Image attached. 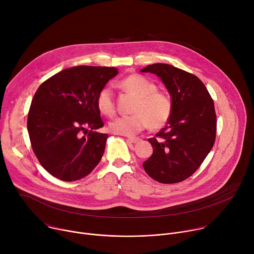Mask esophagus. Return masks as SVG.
I'll return each instance as SVG.
<instances>
[{
    "instance_id": "esophagus-1",
    "label": "esophagus",
    "mask_w": 254,
    "mask_h": 254,
    "mask_svg": "<svg viewBox=\"0 0 254 254\" xmlns=\"http://www.w3.org/2000/svg\"><path fill=\"white\" fill-rule=\"evenodd\" d=\"M127 140H128L129 142L135 143V142H137V141L139 140V138H138V137H132V136H128V137H127Z\"/></svg>"
}]
</instances>
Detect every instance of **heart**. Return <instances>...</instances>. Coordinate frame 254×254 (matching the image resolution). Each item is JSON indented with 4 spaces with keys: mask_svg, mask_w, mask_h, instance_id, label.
Masks as SVG:
<instances>
[{
    "mask_svg": "<svg viewBox=\"0 0 254 254\" xmlns=\"http://www.w3.org/2000/svg\"><path fill=\"white\" fill-rule=\"evenodd\" d=\"M118 87L135 97L129 117H120L108 124L114 133L131 136L146 128L149 124L152 128L164 127L173 112V102L170 96L157 89L154 82L139 74H131L118 82ZM98 111L112 117L116 113L114 92L110 87L101 88L96 96Z\"/></svg>",
    "mask_w": 254,
    "mask_h": 254,
    "instance_id": "heart-1",
    "label": "heart"
}]
</instances>
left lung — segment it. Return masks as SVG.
<instances>
[{
	"mask_svg": "<svg viewBox=\"0 0 254 254\" xmlns=\"http://www.w3.org/2000/svg\"><path fill=\"white\" fill-rule=\"evenodd\" d=\"M140 71L157 74L173 102L166 127L148 139L154 153L142 167L160 183L182 182L197 171L213 148L217 125L214 101L204 83L185 70L155 63Z\"/></svg>",
	"mask_w": 254,
	"mask_h": 254,
	"instance_id": "1",
	"label": "left lung"
}]
</instances>
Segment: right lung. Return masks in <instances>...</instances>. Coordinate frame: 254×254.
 Returning <instances> with one entry per match:
<instances>
[{"mask_svg":"<svg viewBox=\"0 0 254 254\" xmlns=\"http://www.w3.org/2000/svg\"><path fill=\"white\" fill-rule=\"evenodd\" d=\"M118 73L115 67L75 66L58 72L36 91L27 128L34 154L53 177L80 180L99 163L108 135L95 131L103 127L96 96Z\"/></svg>","mask_w":254,"mask_h":254,"instance_id":"add662e5","label":"right lung"}]
</instances>
